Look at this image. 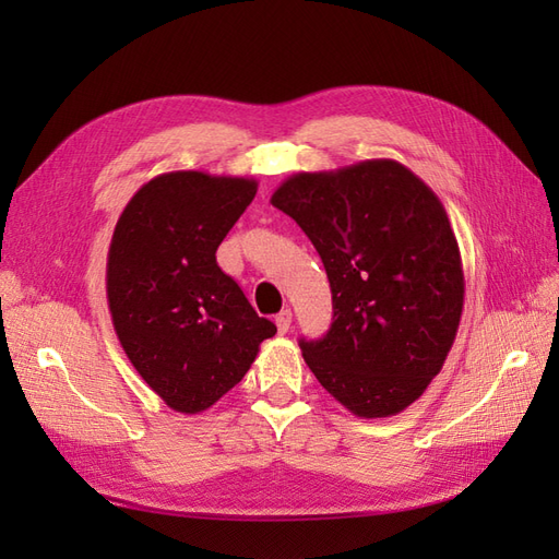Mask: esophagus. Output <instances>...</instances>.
Returning a JSON list of instances; mask_svg holds the SVG:
<instances>
[{
	"mask_svg": "<svg viewBox=\"0 0 559 559\" xmlns=\"http://www.w3.org/2000/svg\"><path fill=\"white\" fill-rule=\"evenodd\" d=\"M275 324H277V331L284 335L286 331L292 329V310H282L277 317H275Z\"/></svg>",
	"mask_w": 559,
	"mask_h": 559,
	"instance_id": "34e87169",
	"label": "esophagus"
}]
</instances>
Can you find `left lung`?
<instances>
[{"label": "left lung", "instance_id": "1", "mask_svg": "<svg viewBox=\"0 0 559 559\" xmlns=\"http://www.w3.org/2000/svg\"><path fill=\"white\" fill-rule=\"evenodd\" d=\"M270 202L308 235L331 282L333 324L300 341L302 359L352 415H399L441 373L462 319L443 202L392 158L292 175Z\"/></svg>", "mask_w": 559, "mask_h": 559}]
</instances>
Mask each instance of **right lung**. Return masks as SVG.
I'll return each instance as SVG.
<instances>
[{
  "label": "right lung",
  "mask_w": 559,
  "mask_h": 559,
  "mask_svg": "<svg viewBox=\"0 0 559 559\" xmlns=\"http://www.w3.org/2000/svg\"><path fill=\"white\" fill-rule=\"evenodd\" d=\"M259 181L177 170L130 198L107 253L114 331L167 408L198 415L238 384L277 326L253 312L216 249Z\"/></svg>",
  "instance_id": "right-lung-1"
}]
</instances>
